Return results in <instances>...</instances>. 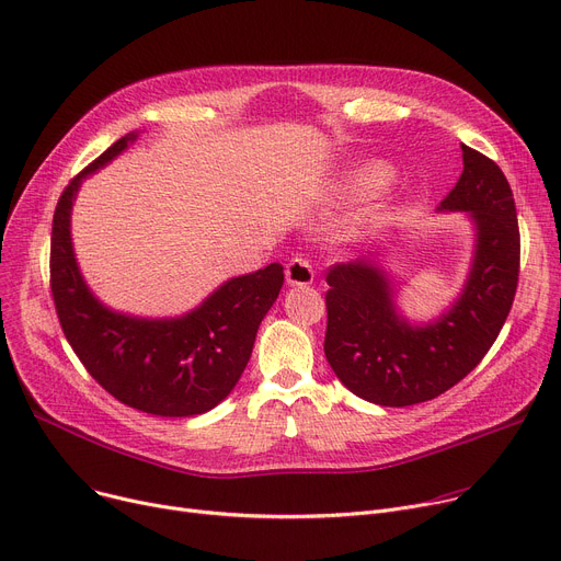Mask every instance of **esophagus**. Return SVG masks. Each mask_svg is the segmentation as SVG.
<instances>
[{
	"label": "esophagus",
	"mask_w": 561,
	"mask_h": 561,
	"mask_svg": "<svg viewBox=\"0 0 561 561\" xmlns=\"http://www.w3.org/2000/svg\"><path fill=\"white\" fill-rule=\"evenodd\" d=\"M285 280L291 287H306L312 285L314 280V270L312 265L306 261V257H294V261L287 263L285 267Z\"/></svg>",
	"instance_id": "1"
}]
</instances>
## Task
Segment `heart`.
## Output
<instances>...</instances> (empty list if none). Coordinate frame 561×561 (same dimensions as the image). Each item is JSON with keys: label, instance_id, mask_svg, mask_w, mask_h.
I'll use <instances>...</instances> for the list:
<instances>
[{"label": "heart", "instance_id": "1", "mask_svg": "<svg viewBox=\"0 0 561 561\" xmlns=\"http://www.w3.org/2000/svg\"><path fill=\"white\" fill-rule=\"evenodd\" d=\"M391 178H393V172H391L389 165H386V163H370V165H366L357 172L351 191L355 195H368V193L381 191L386 184L391 182Z\"/></svg>", "mask_w": 561, "mask_h": 561}]
</instances>
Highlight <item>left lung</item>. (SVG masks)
<instances>
[{"mask_svg":"<svg viewBox=\"0 0 561 561\" xmlns=\"http://www.w3.org/2000/svg\"><path fill=\"white\" fill-rule=\"evenodd\" d=\"M438 210L467 213L477 231L462 291L438 319L407 321L396 306L393 280L375 261L339 263L325 276L328 364L351 393L379 407L434 400L477 368L519 283L514 197L492 159L462 146V175Z\"/></svg>","mask_w":561,"mask_h":561,"instance_id":"obj_1","label":"left lung"}]
</instances>
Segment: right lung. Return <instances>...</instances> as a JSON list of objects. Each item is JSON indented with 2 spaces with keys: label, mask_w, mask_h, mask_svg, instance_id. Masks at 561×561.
<instances>
[{
  "label": "right lung",
  "mask_w": 561,
  "mask_h": 561,
  "mask_svg": "<svg viewBox=\"0 0 561 561\" xmlns=\"http://www.w3.org/2000/svg\"><path fill=\"white\" fill-rule=\"evenodd\" d=\"M139 133L112 144L62 191L51 229V294L62 332L88 373L118 402L161 417L218 407L238 383L255 332L283 287V265L231 278L175 319H141L103 306L84 283L71 244V206L82 180Z\"/></svg>",
  "instance_id": "obj_1"
}]
</instances>
